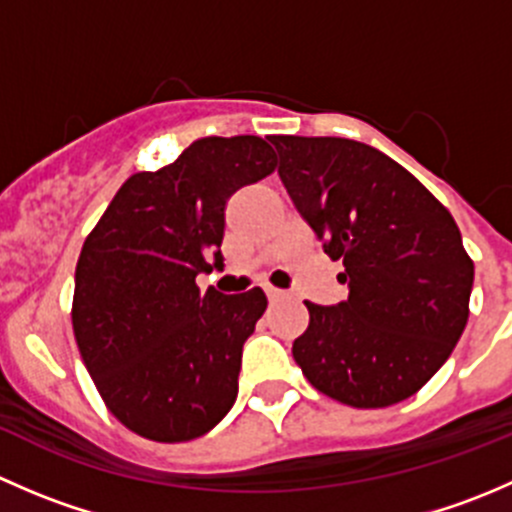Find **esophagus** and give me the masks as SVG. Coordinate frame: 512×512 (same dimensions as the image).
Returning a JSON list of instances; mask_svg holds the SVG:
<instances>
[{
  "mask_svg": "<svg viewBox=\"0 0 512 512\" xmlns=\"http://www.w3.org/2000/svg\"><path fill=\"white\" fill-rule=\"evenodd\" d=\"M265 294L270 302H277V299L285 297V292H282V289H275V287H265Z\"/></svg>",
  "mask_w": 512,
  "mask_h": 512,
  "instance_id": "esophagus-1",
  "label": "esophagus"
}]
</instances>
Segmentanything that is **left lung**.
<instances>
[{"instance_id": "1", "label": "left lung", "mask_w": 512, "mask_h": 512, "mask_svg": "<svg viewBox=\"0 0 512 512\" xmlns=\"http://www.w3.org/2000/svg\"><path fill=\"white\" fill-rule=\"evenodd\" d=\"M282 185L322 250L344 262V302H304L292 356L309 384L356 409L414 396L468 322L473 262L446 208L401 168L349 138L272 136Z\"/></svg>"}]
</instances>
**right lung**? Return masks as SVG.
<instances>
[{
    "label": "right lung",
    "instance_id": "obj_1",
    "mask_svg": "<svg viewBox=\"0 0 512 512\" xmlns=\"http://www.w3.org/2000/svg\"><path fill=\"white\" fill-rule=\"evenodd\" d=\"M275 170L260 136L200 138L173 163L131 175L76 265L81 359L111 414L151 441L198 438L237 399L242 347L267 309L260 287L200 294L223 267L225 205Z\"/></svg>",
    "mask_w": 512,
    "mask_h": 512
}]
</instances>
